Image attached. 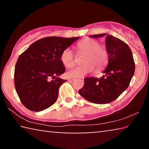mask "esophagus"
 <instances>
[{
	"mask_svg": "<svg viewBox=\"0 0 149 149\" xmlns=\"http://www.w3.org/2000/svg\"><path fill=\"white\" fill-rule=\"evenodd\" d=\"M83 79H84V78H83ZM75 80V79H69V81H74Z\"/></svg>",
	"mask_w": 149,
	"mask_h": 149,
	"instance_id": "obj_1",
	"label": "esophagus"
}]
</instances>
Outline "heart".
<instances>
[{"instance_id":"1","label":"heart","mask_w":149,"mask_h":149,"mask_svg":"<svg viewBox=\"0 0 149 149\" xmlns=\"http://www.w3.org/2000/svg\"><path fill=\"white\" fill-rule=\"evenodd\" d=\"M79 52L86 54L83 62L84 65L76 66L70 70L66 73L70 78L81 77L93 72L95 68L97 71L102 70L107 65L108 54L104 47L100 46V42L97 40L86 38L83 39L77 45ZM62 64L65 67L71 68L75 64L74 52L70 48L65 49L60 56Z\"/></svg>"}]
</instances>
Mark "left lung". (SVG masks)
Segmentation results:
<instances>
[{
	"label": "left lung",
	"mask_w": 149,
	"mask_h": 149,
	"mask_svg": "<svg viewBox=\"0 0 149 149\" xmlns=\"http://www.w3.org/2000/svg\"><path fill=\"white\" fill-rule=\"evenodd\" d=\"M107 33L90 35L99 38ZM106 48L108 54V63L104 75L100 78H85L79 95L95 104H107L119 97L129 86L135 72V62L129 46L117 37L106 36Z\"/></svg>",
	"instance_id": "1"
}]
</instances>
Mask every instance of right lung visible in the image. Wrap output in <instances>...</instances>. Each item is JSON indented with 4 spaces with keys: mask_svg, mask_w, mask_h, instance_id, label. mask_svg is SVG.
Returning a JSON list of instances; mask_svg holds the SVG:
<instances>
[{
    "mask_svg": "<svg viewBox=\"0 0 149 149\" xmlns=\"http://www.w3.org/2000/svg\"><path fill=\"white\" fill-rule=\"evenodd\" d=\"M79 37H48L34 42L19 56L14 71V84L22 104L39 112L56 101L58 89L65 81L60 60L62 52Z\"/></svg>",
    "mask_w": 149,
    "mask_h": 149,
    "instance_id": "1",
    "label": "right lung"
}]
</instances>
